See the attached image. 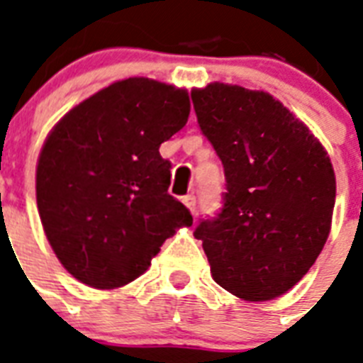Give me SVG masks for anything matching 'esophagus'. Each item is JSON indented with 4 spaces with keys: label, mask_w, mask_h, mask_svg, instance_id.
Masks as SVG:
<instances>
[{
    "label": "esophagus",
    "mask_w": 363,
    "mask_h": 363,
    "mask_svg": "<svg viewBox=\"0 0 363 363\" xmlns=\"http://www.w3.org/2000/svg\"><path fill=\"white\" fill-rule=\"evenodd\" d=\"M182 203L186 205L192 215H196V196H192V194H188V196H184V198H182Z\"/></svg>",
    "instance_id": "34e87169"
}]
</instances>
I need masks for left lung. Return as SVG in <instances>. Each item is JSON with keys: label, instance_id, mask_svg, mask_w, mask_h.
Returning <instances> with one entry per match:
<instances>
[{"label": "left lung", "instance_id": "left-lung-1", "mask_svg": "<svg viewBox=\"0 0 363 363\" xmlns=\"http://www.w3.org/2000/svg\"><path fill=\"white\" fill-rule=\"evenodd\" d=\"M192 101L226 173L224 207L199 222L211 273L245 301H267L298 284L326 245L335 173L303 122L262 90L211 82Z\"/></svg>", "mask_w": 363, "mask_h": 363}]
</instances>
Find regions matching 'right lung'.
<instances>
[{
    "label": "right lung",
    "mask_w": 363,
    "mask_h": 363,
    "mask_svg": "<svg viewBox=\"0 0 363 363\" xmlns=\"http://www.w3.org/2000/svg\"><path fill=\"white\" fill-rule=\"evenodd\" d=\"M190 115L184 88L145 77L113 82L75 105L45 139L37 209L56 258L77 281L115 290L135 281L192 215L167 194L160 145Z\"/></svg>",
    "instance_id": "add662e5"
}]
</instances>
